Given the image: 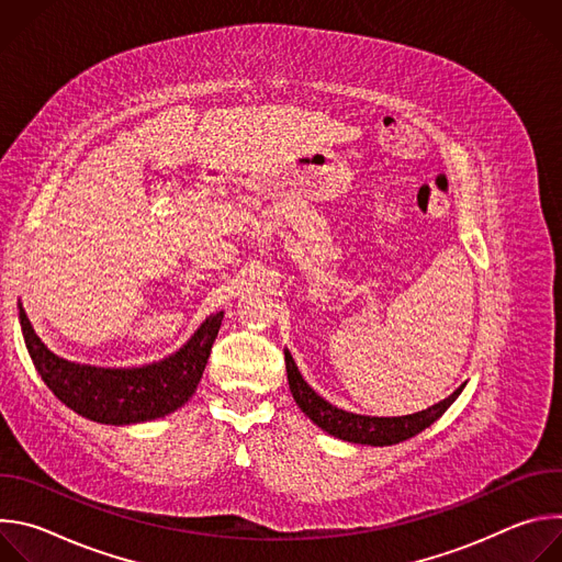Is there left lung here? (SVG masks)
Masks as SVG:
<instances>
[{
  "mask_svg": "<svg viewBox=\"0 0 562 562\" xmlns=\"http://www.w3.org/2000/svg\"><path fill=\"white\" fill-rule=\"evenodd\" d=\"M284 362H286V378H289V389L293 393L295 405L300 412L323 431H327L334 438H340L345 442L353 445H371V447H389L397 445L403 440H409L431 427L451 405L453 400L462 393L464 384H460L449 397L440 400L438 405H431L418 414L409 416H391V418H380V416H360L351 414L345 409H338L336 405L327 403L323 395H317L306 380L302 378L293 356L289 349H284Z\"/></svg>",
  "mask_w": 562,
  "mask_h": 562,
  "instance_id": "left-lung-1",
  "label": "left lung"
}]
</instances>
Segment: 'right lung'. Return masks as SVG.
<instances>
[{"mask_svg": "<svg viewBox=\"0 0 562 562\" xmlns=\"http://www.w3.org/2000/svg\"><path fill=\"white\" fill-rule=\"evenodd\" d=\"M29 356L57 400L100 425H137L165 418L187 405L204 373L224 311L211 313L171 356L142 367H91L53 353L18 302Z\"/></svg>", "mask_w": 562, "mask_h": 562, "instance_id": "add662e5", "label": "right lung"}]
</instances>
